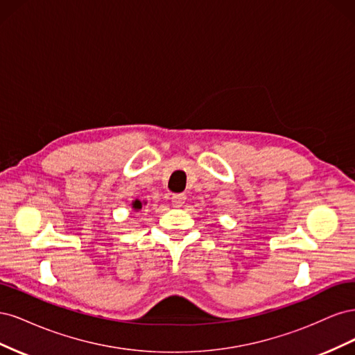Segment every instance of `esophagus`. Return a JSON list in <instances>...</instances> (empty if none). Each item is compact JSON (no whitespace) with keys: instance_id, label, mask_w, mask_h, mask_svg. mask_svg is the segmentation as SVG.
I'll return each instance as SVG.
<instances>
[{"instance_id":"1","label":"esophagus","mask_w":355,"mask_h":355,"mask_svg":"<svg viewBox=\"0 0 355 355\" xmlns=\"http://www.w3.org/2000/svg\"><path fill=\"white\" fill-rule=\"evenodd\" d=\"M187 196L185 194H173L171 196V202H173L175 207H182L185 204Z\"/></svg>"}]
</instances>
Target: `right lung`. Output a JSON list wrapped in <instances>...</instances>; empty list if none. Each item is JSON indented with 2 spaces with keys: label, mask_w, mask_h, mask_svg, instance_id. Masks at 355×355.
I'll use <instances>...</instances> for the list:
<instances>
[{
  "label": "right lung",
  "mask_w": 355,
  "mask_h": 355,
  "mask_svg": "<svg viewBox=\"0 0 355 355\" xmlns=\"http://www.w3.org/2000/svg\"><path fill=\"white\" fill-rule=\"evenodd\" d=\"M146 204H148V201H141V200H135V201H132V204H130V206H132V210L133 211H139V210H142V207L144 206H146Z\"/></svg>",
  "instance_id": "right-lung-1"
}]
</instances>
